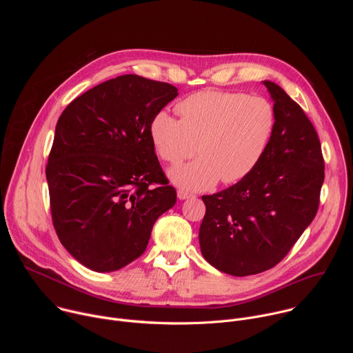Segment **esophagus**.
<instances>
[{
  "label": "esophagus",
  "mask_w": 353,
  "mask_h": 353,
  "mask_svg": "<svg viewBox=\"0 0 353 353\" xmlns=\"http://www.w3.org/2000/svg\"><path fill=\"white\" fill-rule=\"evenodd\" d=\"M177 196H179V199H187V198L194 196V194H192V192H188V191H185V190H179V191H177Z\"/></svg>",
  "instance_id": "esophagus-1"
}]
</instances>
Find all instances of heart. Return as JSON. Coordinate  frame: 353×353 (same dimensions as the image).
I'll return each instance as SVG.
<instances>
[{"instance_id": "obj_1", "label": "heart", "mask_w": 353, "mask_h": 353, "mask_svg": "<svg viewBox=\"0 0 353 353\" xmlns=\"http://www.w3.org/2000/svg\"><path fill=\"white\" fill-rule=\"evenodd\" d=\"M180 119L159 112L149 124V137L158 155L176 166L170 172L179 187L203 191L221 179L233 184L253 172L263 159L276 125L268 99L241 92L203 90L177 105Z\"/></svg>"}]
</instances>
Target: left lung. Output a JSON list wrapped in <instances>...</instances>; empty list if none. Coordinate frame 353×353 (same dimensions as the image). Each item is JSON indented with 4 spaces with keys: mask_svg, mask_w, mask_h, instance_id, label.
<instances>
[{
    "mask_svg": "<svg viewBox=\"0 0 353 353\" xmlns=\"http://www.w3.org/2000/svg\"><path fill=\"white\" fill-rule=\"evenodd\" d=\"M263 83L276 113L263 159L239 183L203 195L201 253L233 276L264 272L289 253L317 214L324 181L321 143L312 121L279 85Z\"/></svg>",
    "mask_w": 353,
    "mask_h": 353,
    "instance_id": "1",
    "label": "left lung"
}]
</instances>
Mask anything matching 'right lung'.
Returning <instances> with one entry per match:
<instances>
[{
    "mask_svg": "<svg viewBox=\"0 0 353 353\" xmlns=\"http://www.w3.org/2000/svg\"><path fill=\"white\" fill-rule=\"evenodd\" d=\"M177 88L128 74L89 89L61 113L46 177L61 244L96 272L117 271L148 245L176 204L149 124Z\"/></svg>",
    "mask_w": 353,
    "mask_h": 353,
    "instance_id": "1",
    "label": "right lung"
}]
</instances>
